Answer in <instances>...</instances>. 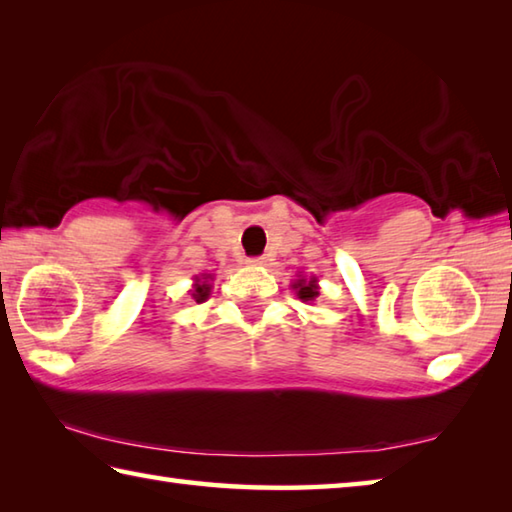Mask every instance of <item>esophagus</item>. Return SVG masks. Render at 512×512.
Segmentation results:
<instances>
[{
  "mask_svg": "<svg viewBox=\"0 0 512 512\" xmlns=\"http://www.w3.org/2000/svg\"><path fill=\"white\" fill-rule=\"evenodd\" d=\"M248 264H253V266H262V264H266V257H250V259H248Z\"/></svg>",
  "mask_w": 512,
  "mask_h": 512,
  "instance_id": "obj_1",
  "label": "esophagus"
}]
</instances>
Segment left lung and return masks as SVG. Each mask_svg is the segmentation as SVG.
<instances>
[{
    "label": "left lung",
    "mask_w": 512,
    "mask_h": 512,
    "mask_svg": "<svg viewBox=\"0 0 512 512\" xmlns=\"http://www.w3.org/2000/svg\"><path fill=\"white\" fill-rule=\"evenodd\" d=\"M293 289H296L298 298L302 302H311V300L318 298V280H316V277H311V280L300 277L298 282H293Z\"/></svg>",
    "instance_id": "8db88e82"
}]
</instances>
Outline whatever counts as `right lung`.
Segmentation results:
<instances>
[{"mask_svg": "<svg viewBox=\"0 0 512 512\" xmlns=\"http://www.w3.org/2000/svg\"><path fill=\"white\" fill-rule=\"evenodd\" d=\"M201 279L204 280L203 283L200 282ZM207 280H210V275H205V277H196L194 293H192V298H194L196 302H203V300H207V296H210V284H207Z\"/></svg>", "mask_w": 512, "mask_h": 512, "instance_id": "obj_1", "label": "right lung"}]
</instances>
